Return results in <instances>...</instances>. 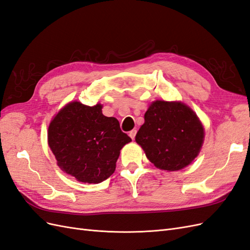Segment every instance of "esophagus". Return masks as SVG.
I'll return each instance as SVG.
<instances>
[{
	"instance_id": "esophagus-1",
	"label": "esophagus",
	"mask_w": 250,
	"mask_h": 250,
	"mask_svg": "<svg viewBox=\"0 0 250 250\" xmlns=\"http://www.w3.org/2000/svg\"><path fill=\"white\" fill-rule=\"evenodd\" d=\"M136 133H137L136 130H132V131L129 132V136H130L132 139H134L135 136H136Z\"/></svg>"
}]
</instances>
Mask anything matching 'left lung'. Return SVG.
Segmentation results:
<instances>
[{
  "mask_svg": "<svg viewBox=\"0 0 250 250\" xmlns=\"http://www.w3.org/2000/svg\"><path fill=\"white\" fill-rule=\"evenodd\" d=\"M135 140L156 167L174 172L190 165L200 153L204 129L187 104L156 101L146 112Z\"/></svg>",
  "mask_w": 250,
  "mask_h": 250,
  "instance_id": "obj_1",
  "label": "left lung"
}]
</instances>
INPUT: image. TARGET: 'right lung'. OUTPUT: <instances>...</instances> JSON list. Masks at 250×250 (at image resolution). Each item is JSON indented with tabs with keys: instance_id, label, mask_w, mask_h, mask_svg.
Here are the masks:
<instances>
[{
	"instance_id": "add662e5",
	"label": "right lung",
	"mask_w": 250,
	"mask_h": 250,
	"mask_svg": "<svg viewBox=\"0 0 250 250\" xmlns=\"http://www.w3.org/2000/svg\"><path fill=\"white\" fill-rule=\"evenodd\" d=\"M103 105L71 102L49 125L48 145L62 170L84 183H101L115 172L120 149L132 139Z\"/></svg>"
}]
</instances>
